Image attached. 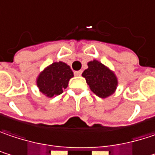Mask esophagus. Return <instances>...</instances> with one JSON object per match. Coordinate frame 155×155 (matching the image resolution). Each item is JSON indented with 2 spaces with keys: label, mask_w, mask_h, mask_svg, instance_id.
Wrapping results in <instances>:
<instances>
[{
  "label": "esophagus",
  "mask_w": 155,
  "mask_h": 155,
  "mask_svg": "<svg viewBox=\"0 0 155 155\" xmlns=\"http://www.w3.org/2000/svg\"><path fill=\"white\" fill-rule=\"evenodd\" d=\"M81 74H82V71H81V70H80V71H75V72H74V75H75V76H81Z\"/></svg>",
  "instance_id": "obj_1"
}]
</instances>
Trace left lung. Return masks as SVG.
Masks as SVG:
<instances>
[{
  "label": "left lung",
  "mask_w": 155,
  "mask_h": 155,
  "mask_svg": "<svg viewBox=\"0 0 155 155\" xmlns=\"http://www.w3.org/2000/svg\"><path fill=\"white\" fill-rule=\"evenodd\" d=\"M88 68L82 73L91 90L99 97L104 98L113 94L117 80L113 73L97 60L88 62Z\"/></svg>",
  "instance_id": "obj_1"
}]
</instances>
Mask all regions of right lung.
I'll return each mask as SVG.
<instances>
[{
    "instance_id": "1",
    "label": "right lung",
    "mask_w": 155,
    "mask_h": 155,
    "mask_svg": "<svg viewBox=\"0 0 155 155\" xmlns=\"http://www.w3.org/2000/svg\"><path fill=\"white\" fill-rule=\"evenodd\" d=\"M74 76L70 67L61 61L52 63L45 69L38 78L39 90L48 97L59 96L65 89L69 80Z\"/></svg>"
}]
</instances>
